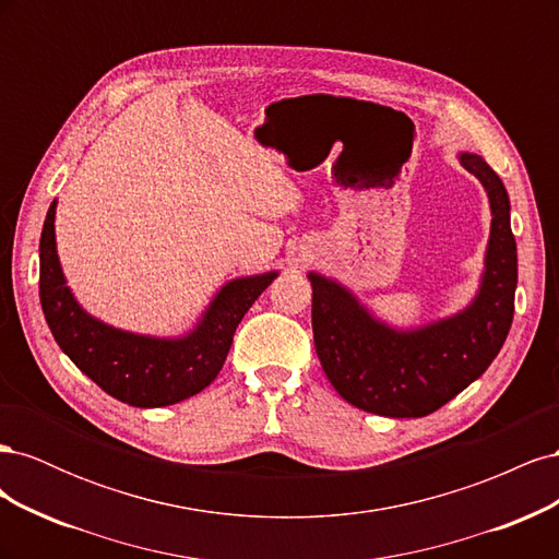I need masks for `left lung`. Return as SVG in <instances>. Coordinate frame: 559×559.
<instances>
[{"instance_id": "1", "label": "left lung", "mask_w": 559, "mask_h": 559, "mask_svg": "<svg viewBox=\"0 0 559 559\" xmlns=\"http://www.w3.org/2000/svg\"><path fill=\"white\" fill-rule=\"evenodd\" d=\"M460 163L483 183L492 212L480 284L466 308L399 329L370 312L345 284L308 273L321 368L335 392L366 413L425 417L438 411L485 373L511 331L518 286L511 200L478 154L460 151Z\"/></svg>"}]
</instances>
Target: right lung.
Masks as SVG:
<instances>
[{"label":"right lung","instance_id":"add662e5","mask_svg":"<svg viewBox=\"0 0 559 559\" xmlns=\"http://www.w3.org/2000/svg\"><path fill=\"white\" fill-rule=\"evenodd\" d=\"M50 202L39 240V298L60 349L81 373L116 401L134 408H163L200 394L224 368L235 329L280 273L235 277L210 300L183 335H146L116 329L81 308L62 273Z\"/></svg>","mask_w":559,"mask_h":559}]
</instances>
